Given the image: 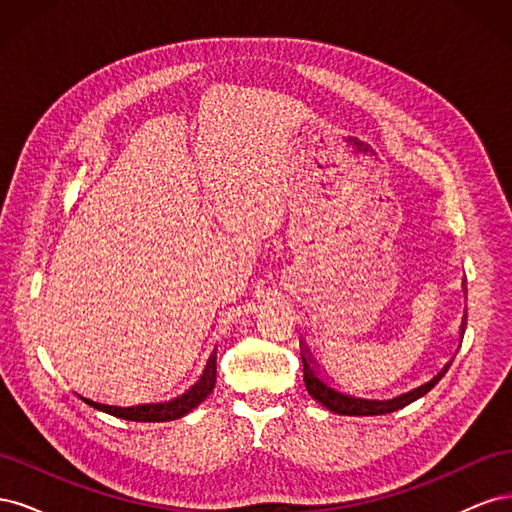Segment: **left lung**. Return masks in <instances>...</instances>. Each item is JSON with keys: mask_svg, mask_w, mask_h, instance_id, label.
<instances>
[{"mask_svg": "<svg viewBox=\"0 0 512 512\" xmlns=\"http://www.w3.org/2000/svg\"><path fill=\"white\" fill-rule=\"evenodd\" d=\"M463 333H466V316H463V320H461V337H463ZM301 359H303V380H305L307 393L327 410H331L335 414H342V416H378V414H391L395 410L406 408L408 404H412V401L427 395L433 386H436L444 378L448 367H451V363H453V361H448L429 382L416 386V389H412L408 393H401L391 399H369V397L346 393L339 389V386H335L327 374H322L312 350L307 348L303 339H301Z\"/></svg>", "mask_w": 512, "mask_h": 512, "instance_id": "8db88e82", "label": "left lung"}]
</instances>
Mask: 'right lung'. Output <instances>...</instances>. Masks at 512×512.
Wrapping results in <instances>:
<instances>
[{
    "instance_id": "1",
    "label": "right lung",
    "mask_w": 512,
    "mask_h": 512,
    "mask_svg": "<svg viewBox=\"0 0 512 512\" xmlns=\"http://www.w3.org/2000/svg\"><path fill=\"white\" fill-rule=\"evenodd\" d=\"M215 352L209 356V361L205 365L203 376L198 378L196 384H192L188 391L181 393L179 397L166 399V401H149V404H134V406H117V404H104V401H96L91 397L79 395L87 406L96 408L100 412H106L111 416L123 418V421H136V423H166V421H175V418H181L188 412H192L196 406L203 404V401L209 397L215 386Z\"/></svg>"
}]
</instances>
